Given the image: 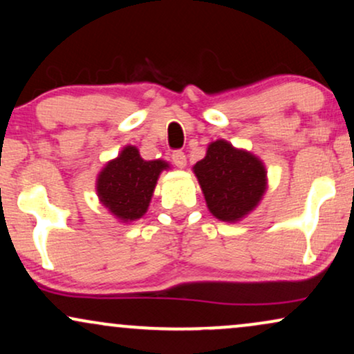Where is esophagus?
<instances>
[{
  "instance_id": "1",
  "label": "esophagus",
  "mask_w": 354,
  "mask_h": 354,
  "mask_svg": "<svg viewBox=\"0 0 354 354\" xmlns=\"http://www.w3.org/2000/svg\"><path fill=\"white\" fill-rule=\"evenodd\" d=\"M171 160H173V163L176 165L178 168H185L186 167V155H185V151L174 150L173 153H171Z\"/></svg>"
}]
</instances>
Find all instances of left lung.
<instances>
[{
	"label": "left lung",
	"instance_id": "obj_1",
	"mask_svg": "<svg viewBox=\"0 0 354 354\" xmlns=\"http://www.w3.org/2000/svg\"><path fill=\"white\" fill-rule=\"evenodd\" d=\"M210 212L225 222L240 221L257 207L266 189V171L257 156L217 140L194 165Z\"/></svg>",
	"mask_w": 354,
	"mask_h": 354
}]
</instances>
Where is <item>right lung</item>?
I'll return each instance as SVG.
<instances>
[{"instance_id": "obj_1", "label": "right lung", "mask_w": 354, "mask_h": 354, "mask_svg": "<svg viewBox=\"0 0 354 354\" xmlns=\"http://www.w3.org/2000/svg\"><path fill=\"white\" fill-rule=\"evenodd\" d=\"M167 168L168 163L162 160L147 162L136 147L129 145L100 173L97 196L120 221H136L149 209L156 180Z\"/></svg>"}]
</instances>
